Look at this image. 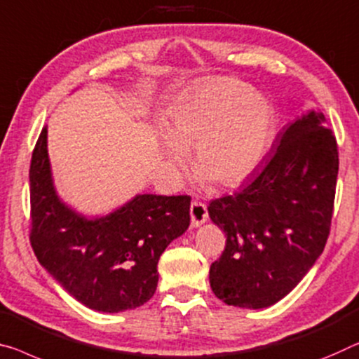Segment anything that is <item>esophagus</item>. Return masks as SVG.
Masks as SVG:
<instances>
[{
  "label": "esophagus",
  "instance_id": "esophagus-1",
  "mask_svg": "<svg viewBox=\"0 0 359 359\" xmlns=\"http://www.w3.org/2000/svg\"><path fill=\"white\" fill-rule=\"evenodd\" d=\"M207 218H208V210H207L205 203L192 202L191 203V224L197 228V226L205 223Z\"/></svg>",
  "mask_w": 359,
  "mask_h": 359
}]
</instances>
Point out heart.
<instances>
[{
    "mask_svg": "<svg viewBox=\"0 0 359 359\" xmlns=\"http://www.w3.org/2000/svg\"><path fill=\"white\" fill-rule=\"evenodd\" d=\"M274 125V109L260 93L228 76L207 80L165 115L168 162L183 172V151L197 146V172L215 186H236L263 161Z\"/></svg>",
    "mask_w": 359,
    "mask_h": 359,
    "instance_id": "heart-1",
    "label": "heart"
}]
</instances>
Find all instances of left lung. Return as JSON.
Returning <instances> with one entry per match:
<instances>
[{
    "label": "left lung",
    "mask_w": 359,
    "mask_h": 359,
    "mask_svg": "<svg viewBox=\"0 0 359 359\" xmlns=\"http://www.w3.org/2000/svg\"><path fill=\"white\" fill-rule=\"evenodd\" d=\"M324 125L313 110L285 126L249 183L208 205L226 234L210 266L212 290L226 305H274L323 253L339 173L337 140Z\"/></svg>",
    "instance_id": "8db88e82"
}]
</instances>
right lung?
Segmentation results:
<instances>
[{
    "label": "right lung",
    "instance_id": "add662e5",
    "mask_svg": "<svg viewBox=\"0 0 359 359\" xmlns=\"http://www.w3.org/2000/svg\"><path fill=\"white\" fill-rule=\"evenodd\" d=\"M41 130L30 162V244L41 266L85 306L118 313L157 289L158 258L191 223L189 196L141 194L109 217L86 219L54 191Z\"/></svg>",
    "mask_w": 359,
    "mask_h": 359
}]
</instances>
